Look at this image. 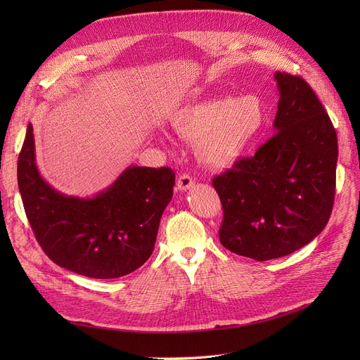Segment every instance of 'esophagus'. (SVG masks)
Returning a JSON list of instances; mask_svg holds the SVG:
<instances>
[{
  "label": "esophagus",
  "mask_w": 360,
  "mask_h": 360,
  "mask_svg": "<svg viewBox=\"0 0 360 360\" xmlns=\"http://www.w3.org/2000/svg\"><path fill=\"white\" fill-rule=\"evenodd\" d=\"M194 185V179L188 175V174H182V175H179V178H178V182H176V186H178V190L179 191H186V190H190V188Z\"/></svg>",
  "instance_id": "1"
}]
</instances>
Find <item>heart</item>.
I'll use <instances>...</instances> for the list:
<instances>
[{
    "mask_svg": "<svg viewBox=\"0 0 360 360\" xmlns=\"http://www.w3.org/2000/svg\"><path fill=\"white\" fill-rule=\"evenodd\" d=\"M267 112L257 96L207 98L178 109L170 124L181 137L195 143L207 166L226 169L245 158L266 127Z\"/></svg>",
    "mask_w": 360,
    "mask_h": 360,
    "instance_id": "1",
    "label": "heart"
}]
</instances>
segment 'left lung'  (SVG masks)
<instances>
[{"label": "left lung", "instance_id": "left-lung-1", "mask_svg": "<svg viewBox=\"0 0 360 360\" xmlns=\"http://www.w3.org/2000/svg\"><path fill=\"white\" fill-rule=\"evenodd\" d=\"M274 79L277 132L213 179L221 245L257 261L289 255L323 232L335 193L338 147L328 113L299 75L277 71Z\"/></svg>", "mask_w": 360, "mask_h": 360}]
</instances>
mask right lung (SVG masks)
I'll return each mask as SVG.
<instances>
[{"label":"right lung","mask_w":360,"mask_h":360,"mask_svg":"<svg viewBox=\"0 0 360 360\" xmlns=\"http://www.w3.org/2000/svg\"><path fill=\"white\" fill-rule=\"evenodd\" d=\"M17 181L36 240L55 264L91 278H117L136 271L153 252L160 217L174 195L175 172L128 166L91 198L65 195L37 170L29 124Z\"/></svg>","instance_id":"obj_1"}]
</instances>
